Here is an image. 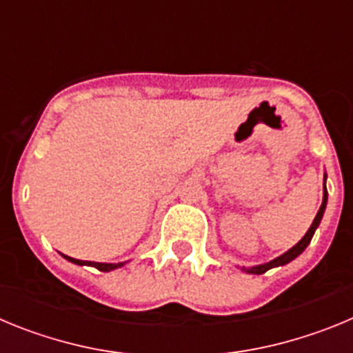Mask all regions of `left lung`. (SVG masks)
Returning <instances> with one entry per match:
<instances>
[{
	"instance_id": "8db88e82",
	"label": "left lung",
	"mask_w": 353,
	"mask_h": 353,
	"mask_svg": "<svg viewBox=\"0 0 353 353\" xmlns=\"http://www.w3.org/2000/svg\"><path fill=\"white\" fill-rule=\"evenodd\" d=\"M323 187H325V185H323ZM325 205H327V189H323L322 207H320V210H318L316 217H314L313 224H311V228H310V230H307V233H305V235L301 239V242L293 245V248L290 249V251H286L285 254H281V256H279V258H276V260L269 261V263L256 265V267H249V269L242 267V270H244V272H248V274H265V272H267V270L272 269V267L286 265V263H290V261H292V260H295V258H297L299 254H301V252L304 251V249L307 248V245H310L311 239H313V235H314V230H316L318 224H320V221H322V217H323V212H325Z\"/></svg>"
}]
</instances>
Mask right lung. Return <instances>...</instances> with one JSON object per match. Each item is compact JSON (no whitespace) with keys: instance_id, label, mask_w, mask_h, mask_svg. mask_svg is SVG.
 <instances>
[{"instance_id":"right-lung-1","label":"right lung","mask_w":353,"mask_h":353,"mask_svg":"<svg viewBox=\"0 0 353 353\" xmlns=\"http://www.w3.org/2000/svg\"><path fill=\"white\" fill-rule=\"evenodd\" d=\"M65 256V254H63ZM68 261L72 263H77V265H92L95 269L102 270V272H109V270H114L118 267H123V263H95V261H83V260H76V258H70V256H65Z\"/></svg>"}]
</instances>
